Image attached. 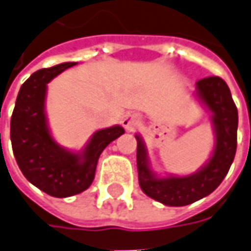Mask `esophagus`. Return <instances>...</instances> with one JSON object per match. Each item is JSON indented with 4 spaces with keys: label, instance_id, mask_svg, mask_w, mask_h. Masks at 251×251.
Returning a JSON list of instances; mask_svg holds the SVG:
<instances>
[{
    "label": "esophagus",
    "instance_id": "esophagus-1",
    "mask_svg": "<svg viewBox=\"0 0 251 251\" xmlns=\"http://www.w3.org/2000/svg\"><path fill=\"white\" fill-rule=\"evenodd\" d=\"M142 124V115L140 114H127L124 119V126L127 130H134L137 126H140Z\"/></svg>",
    "mask_w": 251,
    "mask_h": 251
}]
</instances>
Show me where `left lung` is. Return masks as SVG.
Listing matches in <instances>:
<instances>
[{
  "label": "left lung",
  "mask_w": 251,
  "mask_h": 251,
  "mask_svg": "<svg viewBox=\"0 0 251 251\" xmlns=\"http://www.w3.org/2000/svg\"><path fill=\"white\" fill-rule=\"evenodd\" d=\"M196 96L211 112L215 133L212 157L196 174L158 177L149 165L142 137L136 134L139 185L149 197L171 207L187 205L212 193L226 176L236 154L238 108L228 84L218 76L204 77L196 82Z\"/></svg>",
  "instance_id": "obj_1"
}]
</instances>
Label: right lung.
I'll use <instances>...</instances> for the list:
<instances>
[{
	"label": "right lung",
	"instance_id": "right-lung-1",
	"mask_svg": "<svg viewBox=\"0 0 251 251\" xmlns=\"http://www.w3.org/2000/svg\"><path fill=\"white\" fill-rule=\"evenodd\" d=\"M76 62L44 68L23 83L11 118L13 155L25 177L52 197H69L91 185L100 154L121 134L119 125L97 130L82 152L65 150L50 133L44 111L47 84Z\"/></svg>",
	"mask_w": 251,
	"mask_h": 251
}]
</instances>
